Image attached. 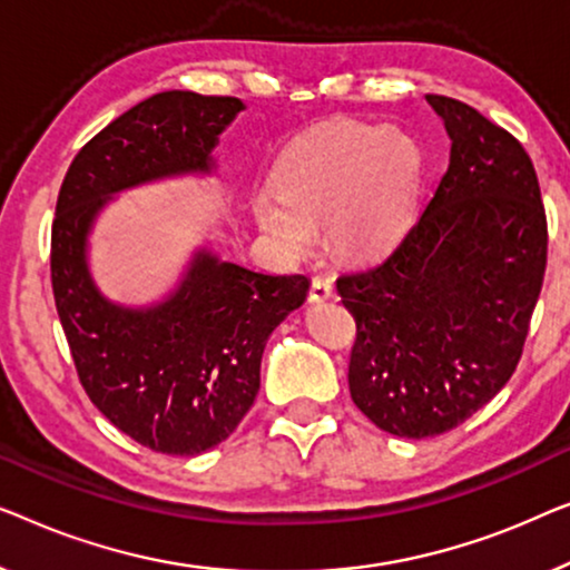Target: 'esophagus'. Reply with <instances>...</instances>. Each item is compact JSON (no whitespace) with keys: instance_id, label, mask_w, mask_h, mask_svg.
Listing matches in <instances>:
<instances>
[{"instance_id":"1","label":"esophagus","mask_w":570,"mask_h":570,"mask_svg":"<svg viewBox=\"0 0 570 570\" xmlns=\"http://www.w3.org/2000/svg\"><path fill=\"white\" fill-rule=\"evenodd\" d=\"M333 296V282L327 276H315L309 284V302H325Z\"/></svg>"}]
</instances>
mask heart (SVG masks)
Returning <instances> with one entry per match:
<instances>
[{
    "label": "heart",
    "mask_w": 570,
    "mask_h": 570,
    "mask_svg": "<svg viewBox=\"0 0 570 570\" xmlns=\"http://www.w3.org/2000/svg\"><path fill=\"white\" fill-rule=\"evenodd\" d=\"M421 170L419 141L403 128L335 121L286 147L274 194H255L250 208L263 235L292 258L323 224L341 253H374L411 219Z\"/></svg>",
    "instance_id": "heart-1"
}]
</instances>
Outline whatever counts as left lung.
Instances as JSON below:
<instances>
[{
  "label": "left lung",
  "mask_w": 570,
  "mask_h": 570,
  "mask_svg": "<svg viewBox=\"0 0 570 570\" xmlns=\"http://www.w3.org/2000/svg\"><path fill=\"white\" fill-rule=\"evenodd\" d=\"M426 100L452 139L446 173L392 253L335 282L356 320L351 400L403 439L456 429L511 380L548 263L522 144L460 100Z\"/></svg>",
  "instance_id": "obj_1"
}]
</instances>
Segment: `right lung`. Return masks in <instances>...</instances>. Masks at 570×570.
<instances>
[{"label":"right lung","mask_w":570,"mask_h":570,"mask_svg":"<svg viewBox=\"0 0 570 570\" xmlns=\"http://www.w3.org/2000/svg\"><path fill=\"white\" fill-rule=\"evenodd\" d=\"M239 110L237 98L151 95L77 151L56 202L51 284L79 382L118 431L151 452L194 456L237 429L261 390L268 335L302 307L309 282L196 250L163 302L124 307L95 286L87 237L121 190L212 173L219 134Z\"/></svg>","instance_id":"obj_1"}]
</instances>
